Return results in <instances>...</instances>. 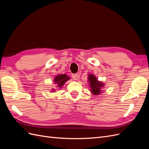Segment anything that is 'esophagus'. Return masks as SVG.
<instances>
[{
  "mask_svg": "<svg viewBox=\"0 0 149 149\" xmlns=\"http://www.w3.org/2000/svg\"><path fill=\"white\" fill-rule=\"evenodd\" d=\"M72 78H73V79L74 80H78L79 78V75L76 74H72Z\"/></svg>",
  "mask_w": 149,
  "mask_h": 149,
  "instance_id": "1",
  "label": "esophagus"
}]
</instances>
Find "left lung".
<instances>
[{
  "label": "left lung",
  "mask_w": 149,
  "mask_h": 149,
  "mask_svg": "<svg viewBox=\"0 0 149 149\" xmlns=\"http://www.w3.org/2000/svg\"><path fill=\"white\" fill-rule=\"evenodd\" d=\"M88 82L90 86V91L94 95H100L102 91V89L104 86V84L98 81L95 76L89 74H88Z\"/></svg>",
  "instance_id": "left-lung-1"
}]
</instances>
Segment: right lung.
<instances>
[{
  "mask_svg": "<svg viewBox=\"0 0 149 149\" xmlns=\"http://www.w3.org/2000/svg\"><path fill=\"white\" fill-rule=\"evenodd\" d=\"M70 78L69 76H68L66 74H58L56 75L55 78H54V83L56 85V87L58 88V89L61 88L63 86L67 81L68 80H69ZM56 89H53L52 90V92H55Z\"/></svg>",
  "mask_w": 149,
  "mask_h": 149,
  "instance_id": "obj_1",
  "label": "right lung"
}]
</instances>
